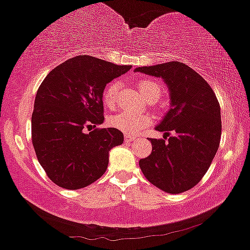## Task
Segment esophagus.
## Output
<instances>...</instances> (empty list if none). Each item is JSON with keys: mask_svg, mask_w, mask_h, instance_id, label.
<instances>
[{"mask_svg": "<svg viewBox=\"0 0 250 250\" xmlns=\"http://www.w3.org/2000/svg\"><path fill=\"white\" fill-rule=\"evenodd\" d=\"M125 139L127 142H130V141H133V140H135V136L129 135V134H125Z\"/></svg>", "mask_w": 250, "mask_h": 250, "instance_id": "34e87169", "label": "esophagus"}]
</instances>
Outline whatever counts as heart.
Instances as JSON below:
<instances>
[{
    "mask_svg": "<svg viewBox=\"0 0 250 250\" xmlns=\"http://www.w3.org/2000/svg\"><path fill=\"white\" fill-rule=\"evenodd\" d=\"M119 90H120V82L112 81L105 86L103 91V101L104 104L109 108H115L117 104V98H119ZM139 90L140 94L144 97H147L150 94H160L161 86L156 82L144 81L139 82ZM152 122L149 115L144 114V112L138 111H129L123 110L112 115L109 119V123L114 128L119 129L123 133L127 134H138L140 131L145 130Z\"/></svg>",
    "mask_w": 250,
    "mask_h": 250,
    "instance_id": "1",
    "label": "heart"
}]
</instances>
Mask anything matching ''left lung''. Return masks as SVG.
<instances>
[{
	"instance_id": "obj_1",
	"label": "left lung",
	"mask_w": 250,
	"mask_h": 250,
	"mask_svg": "<svg viewBox=\"0 0 250 250\" xmlns=\"http://www.w3.org/2000/svg\"><path fill=\"white\" fill-rule=\"evenodd\" d=\"M135 72L161 78L169 91V110L155 127L164 131V139H149L152 153L139 161L140 168L148 182L167 193L190 190L207 173L219 146L221 108L215 92L184 62L142 66Z\"/></svg>"
}]
</instances>
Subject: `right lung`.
Returning <instances> with one entry per match:
<instances>
[{"mask_svg": "<svg viewBox=\"0 0 250 250\" xmlns=\"http://www.w3.org/2000/svg\"><path fill=\"white\" fill-rule=\"evenodd\" d=\"M131 65L78 56L51 71L38 89L32 142L38 160L54 184L78 190L105 173L111 148L123 144L116 128H102L103 91Z\"/></svg>", "mask_w": 250, "mask_h": 250, "instance_id": "add662e5", "label": "right lung"}]
</instances>
